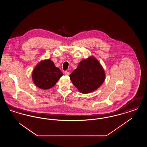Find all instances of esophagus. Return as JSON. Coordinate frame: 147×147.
Wrapping results in <instances>:
<instances>
[{
    "label": "esophagus",
    "mask_w": 147,
    "mask_h": 147,
    "mask_svg": "<svg viewBox=\"0 0 147 147\" xmlns=\"http://www.w3.org/2000/svg\"><path fill=\"white\" fill-rule=\"evenodd\" d=\"M64 74H65V76H69V72H68V71H65L64 72Z\"/></svg>",
    "instance_id": "34e87169"
}]
</instances>
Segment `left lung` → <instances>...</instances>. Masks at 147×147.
Masks as SVG:
<instances>
[{"label": "left lung", "mask_w": 147, "mask_h": 147, "mask_svg": "<svg viewBox=\"0 0 147 147\" xmlns=\"http://www.w3.org/2000/svg\"><path fill=\"white\" fill-rule=\"evenodd\" d=\"M69 77L79 91L88 94L96 90L103 83L105 74L98 61L93 57H90L82 61Z\"/></svg>", "instance_id": "left-lung-1"}]
</instances>
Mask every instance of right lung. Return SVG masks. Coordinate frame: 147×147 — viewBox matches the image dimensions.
I'll list each match as a JSON object with an SVG mask.
<instances>
[{"label":"right lung","instance_id":"1","mask_svg":"<svg viewBox=\"0 0 147 147\" xmlns=\"http://www.w3.org/2000/svg\"><path fill=\"white\" fill-rule=\"evenodd\" d=\"M63 76L62 72L55 67L50 59L38 63L32 73V79L38 88L46 90L52 88Z\"/></svg>","mask_w":147,"mask_h":147}]
</instances>
